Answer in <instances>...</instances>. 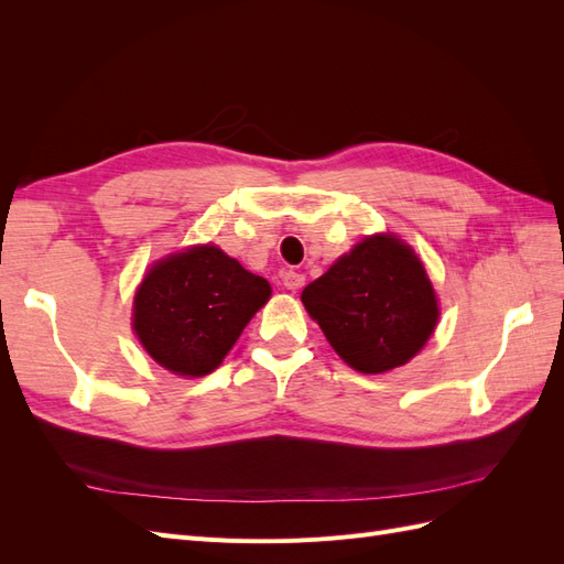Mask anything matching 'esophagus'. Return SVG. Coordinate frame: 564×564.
<instances>
[{
	"label": "esophagus",
	"mask_w": 564,
	"mask_h": 564,
	"mask_svg": "<svg viewBox=\"0 0 564 564\" xmlns=\"http://www.w3.org/2000/svg\"><path fill=\"white\" fill-rule=\"evenodd\" d=\"M282 284H284V289H292V292H296V289H301L305 284V278L301 275V272L289 270L282 275Z\"/></svg>",
	"instance_id": "esophagus-1"
}]
</instances>
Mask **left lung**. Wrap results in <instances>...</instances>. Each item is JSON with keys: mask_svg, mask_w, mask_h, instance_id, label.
<instances>
[{"mask_svg": "<svg viewBox=\"0 0 564 564\" xmlns=\"http://www.w3.org/2000/svg\"><path fill=\"white\" fill-rule=\"evenodd\" d=\"M301 301L340 360L362 373L412 360L440 315L423 263L395 235L355 245L303 289Z\"/></svg>", "mask_w": 564, "mask_h": 564, "instance_id": "1", "label": "left lung"}]
</instances>
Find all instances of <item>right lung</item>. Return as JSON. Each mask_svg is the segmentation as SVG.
Masks as SVG:
<instances>
[{"label":"right lung","instance_id":"add662e5","mask_svg":"<svg viewBox=\"0 0 564 564\" xmlns=\"http://www.w3.org/2000/svg\"><path fill=\"white\" fill-rule=\"evenodd\" d=\"M268 299L263 278L218 247H193L150 268L133 299V329L152 360L181 377H204Z\"/></svg>","mask_w":564,"mask_h":564}]
</instances>
